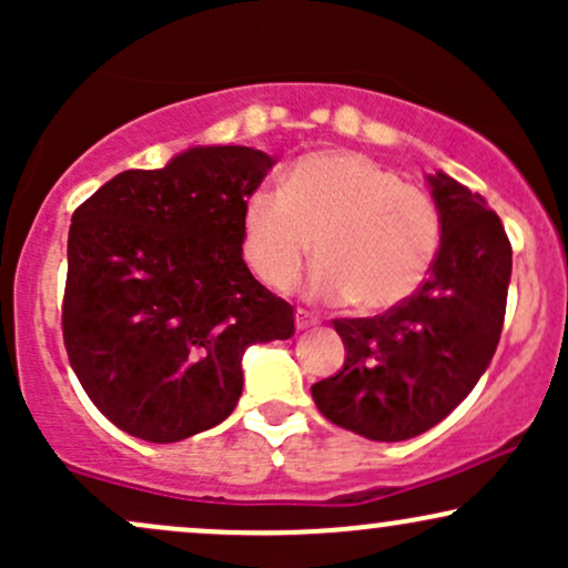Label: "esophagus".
<instances>
[{
  "label": "esophagus",
  "instance_id": "1",
  "mask_svg": "<svg viewBox=\"0 0 568 568\" xmlns=\"http://www.w3.org/2000/svg\"><path fill=\"white\" fill-rule=\"evenodd\" d=\"M312 325H317V317L306 310H296V331H306Z\"/></svg>",
  "mask_w": 568,
  "mask_h": 568
}]
</instances>
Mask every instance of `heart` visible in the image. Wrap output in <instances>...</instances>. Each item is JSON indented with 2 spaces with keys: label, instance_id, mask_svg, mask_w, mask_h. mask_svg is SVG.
<instances>
[{
  "label": "heart",
  "instance_id": "heart-1",
  "mask_svg": "<svg viewBox=\"0 0 568 568\" xmlns=\"http://www.w3.org/2000/svg\"><path fill=\"white\" fill-rule=\"evenodd\" d=\"M315 240L317 302L384 312L422 288L440 247V213L422 189L357 152L304 154L280 189L243 207L245 262L264 285L288 291Z\"/></svg>",
  "mask_w": 568,
  "mask_h": 568
}]
</instances>
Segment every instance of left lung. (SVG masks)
I'll use <instances>...</instances> for the list:
<instances>
[{
	"instance_id": "obj_1",
	"label": "left lung",
	"mask_w": 568,
	"mask_h": 568,
	"mask_svg": "<svg viewBox=\"0 0 568 568\" xmlns=\"http://www.w3.org/2000/svg\"><path fill=\"white\" fill-rule=\"evenodd\" d=\"M440 247L408 302L376 317L334 321L344 368L312 384L321 414L368 440L427 433L473 393L497 352L513 247L497 213L438 171L427 175Z\"/></svg>"
}]
</instances>
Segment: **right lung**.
<instances>
[{
    "label": "right lung",
    "mask_w": 568,
    "mask_h": 568,
    "mask_svg": "<svg viewBox=\"0 0 568 568\" xmlns=\"http://www.w3.org/2000/svg\"><path fill=\"white\" fill-rule=\"evenodd\" d=\"M275 158L192 146L125 171L71 216L63 344L112 425L175 443L221 425L251 344L293 336V306L243 262V207Z\"/></svg>",
    "instance_id": "right-lung-1"
}]
</instances>
